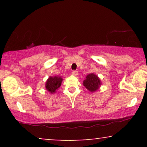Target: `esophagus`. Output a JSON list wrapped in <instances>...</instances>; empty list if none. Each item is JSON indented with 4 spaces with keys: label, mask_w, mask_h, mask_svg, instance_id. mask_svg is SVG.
I'll return each instance as SVG.
<instances>
[{
    "label": "esophagus",
    "mask_w": 147,
    "mask_h": 147,
    "mask_svg": "<svg viewBox=\"0 0 147 147\" xmlns=\"http://www.w3.org/2000/svg\"><path fill=\"white\" fill-rule=\"evenodd\" d=\"M71 74H72V75L74 76H77L78 75V72L77 71H73Z\"/></svg>",
    "instance_id": "34e87169"
}]
</instances>
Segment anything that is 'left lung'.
<instances>
[{
  "mask_svg": "<svg viewBox=\"0 0 147 147\" xmlns=\"http://www.w3.org/2000/svg\"><path fill=\"white\" fill-rule=\"evenodd\" d=\"M83 85L88 91L93 93L99 90L102 85V82L100 78L96 74L91 73L86 76V79L83 82Z\"/></svg>",
  "mask_w": 147,
  "mask_h": 147,
  "instance_id": "obj_1",
  "label": "left lung"
}]
</instances>
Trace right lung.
Returning <instances> with one entry per match:
<instances>
[{"instance_id": "1", "label": "right lung", "mask_w": 147, "mask_h": 147, "mask_svg": "<svg viewBox=\"0 0 147 147\" xmlns=\"http://www.w3.org/2000/svg\"><path fill=\"white\" fill-rule=\"evenodd\" d=\"M63 81V78L61 76H49L45 83V89L50 94H53L57 92L58 88H59L61 85V82Z\"/></svg>"}]
</instances>
